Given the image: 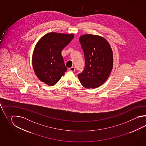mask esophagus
Segmentation results:
<instances>
[{"mask_svg":"<svg viewBox=\"0 0 146 146\" xmlns=\"http://www.w3.org/2000/svg\"><path fill=\"white\" fill-rule=\"evenodd\" d=\"M69 70L71 71V72H74V70H75V68H74V67H72L71 68H69Z\"/></svg>","mask_w":146,"mask_h":146,"instance_id":"34e87169","label":"esophagus"}]
</instances>
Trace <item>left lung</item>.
<instances>
[{
	"label": "left lung",
	"mask_w": 146,
	"mask_h": 146,
	"mask_svg": "<svg viewBox=\"0 0 146 146\" xmlns=\"http://www.w3.org/2000/svg\"><path fill=\"white\" fill-rule=\"evenodd\" d=\"M84 50L85 68L78 74L81 84L87 89L100 87L108 79L113 67V54L105 38L84 34L79 38Z\"/></svg>",
	"instance_id": "8db88e82"
}]
</instances>
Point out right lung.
<instances>
[{
	"label": "right lung",
	"instance_id": "right-lung-1",
	"mask_svg": "<svg viewBox=\"0 0 146 146\" xmlns=\"http://www.w3.org/2000/svg\"><path fill=\"white\" fill-rule=\"evenodd\" d=\"M74 37L73 34L52 32L44 35L37 42L32 62L34 72L40 81L53 86L65 74L67 68L61 52Z\"/></svg>",
	"mask_w": 146,
	"mask_h": 146
}]
</instances>
